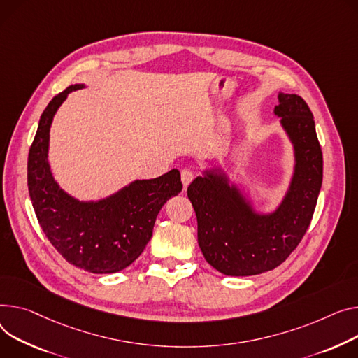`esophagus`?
I'll use <instances>...</instances> for the list:
<instances>
[{
    "label": "esophagus",
    "instance_id": "34e87169",
    "mask_svg": "<svg viewBox=\"0 0 358 358\" xmlns=\"http://www.w3.org/2000/svg\"><path fill=\"white\" fill-rule=\"evenodd\" d=\"M193 178H194V174H193V171L192 170H188V169H184L182 171H181V181H182V185L187 188L188 187V184L193 181Z\"/></svg>",
    "mask_w": 358,
    "mask_h": 358
}]
</instances>
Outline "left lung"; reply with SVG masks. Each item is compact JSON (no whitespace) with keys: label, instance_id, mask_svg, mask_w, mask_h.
<instances>
[{"label":"left lung","instance_id":"8db88e82","mask_svg":"<svg viewBox=\"0 0 358 358\" xmlns=\"http://www.w3.org/2000/svg\"><path fill=\"white\" fill-rule=\"evenodd\" d=\"M275 115L294 145L288 192L272 213H257L220 169L206 170L187 188L197 216L199 246L227 276H252L279 266L311 223L322 184V152L311 109L298 94L279 93Z\"/></svg>","mask_w":358,"mask_h":358}]
</instances>
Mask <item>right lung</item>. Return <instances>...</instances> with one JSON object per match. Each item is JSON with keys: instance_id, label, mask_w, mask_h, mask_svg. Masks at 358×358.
Returning a JSON list of instances; mask_svg holds the SVG:
<instances>
[{"instance_id": "right-lung-1", "label": "right lung", "mask_w": 358, "mask_h": 358, "mask_svg": "<svg viewBox=\"0 0 358 358\" xmlns=\"http://www.w3.org/2000/svg\"><path fill=\"white\" fill-rule=\"evenodd\" d=\"M71 85L47 105L29 152L27 182L37 220L55 249L76 268L90 273H115L144 252L159 210L181 189L178 170L151 180H135L99 201H79L55 180L49 165L53 117Z\"/></svg>"}]
</instances>
